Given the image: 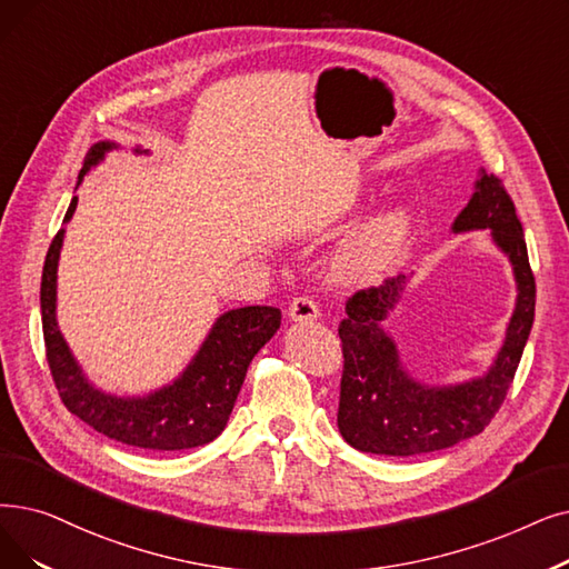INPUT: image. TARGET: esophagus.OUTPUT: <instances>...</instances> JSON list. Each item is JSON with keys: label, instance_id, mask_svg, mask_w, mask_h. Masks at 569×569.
I'll return each mask as SVG.
<instances>
[{"label": "esophagus", "instance_id": "obj_1", "mask_svg": "<svg viewBox=\"0 0 569 569\" xmlns=\"http://www.w3.org/2000/svg\"><path fill=\"white\" fill-rule=\"evenodd\" d=\"M288 316L292 320H305L307 323V320H316L320 316V309L311 298H295L288 307Z\"/></svg>", "mask_w": 569, "mask_h": 569}]
</instances>
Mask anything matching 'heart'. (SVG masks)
<instances>
[{"label": "heart", "instance_id": "1", "mask_svg": "<svg viewBox=\"0 0 569 569\" xmlns=\"http://www.w3.org/2000/svg\"><path fill=\"white\" fill-rule=\"evenodd\" d=\"M409 234V213L388 209L353 232L335 256V271L343 281H372L398 258Z\"/></svg>", "mask_w": 569, "mask_h": 569}]
</instances>
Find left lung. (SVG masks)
Returning a JSON list of instances; mask_svg holds the SVG:
<instances>
[{"instance_id": "obj_1", "label": "left lung", "mask_w": 569, "mask_h": 569, "mask_svg": "<svg viewBox=\"0 0 569 569\" xmlns=\"http://www.w3.org/2000/svg\"><path fill=\"white\" fill-rule=\"evenodd\" d=\"M451 230H490L513 267L518 295L505 341L483 377L453 386H426L407 372L398 346L383 330V320L400 302L409 277H390L381 286L351 295L339 323L343 372L337 426L341 437L362 453L421 456L479 435L505 402L521 362L535 320V277L523 226L498 177L481 169L472 200Z\"/></svg>"}]
</instances>
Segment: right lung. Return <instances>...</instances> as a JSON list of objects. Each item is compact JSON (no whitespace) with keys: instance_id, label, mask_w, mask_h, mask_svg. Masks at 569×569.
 I'll use <instances>...</instances> for the list:
<instances>
[{"instance_id":"add662e5","label":"right lung","mask_w":569,"mask_h":569,"mask_svg":"<svg viewBox=\"0 0 569 569\" xmlns=\"http://www.w3.org/2000/svg\"><path fill=\"white\" fill-rule=\"evenodd\" d=\"M118 148L111 141L94 143L83 162L79 183L104 156ZM137 153H146L137 148ZM77 183V186H79ZM73 197L64 223L77 211ZM64 230H60L46 253L41 274V326L46 358L64 407L83 423L128 447L151 451H183L213 441L226 430L246 369L262 346L277 335L281 311L277 307H241L226 311L190 360L179 379L143 398H118L94 388L58 328V260Z\"/></svg>"}]
</instances>
